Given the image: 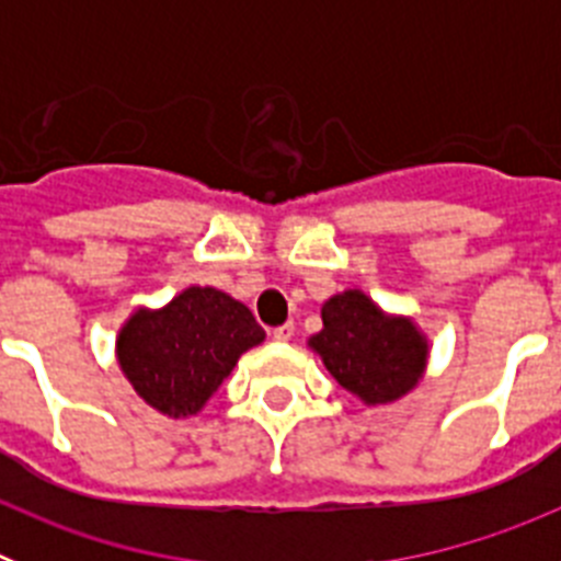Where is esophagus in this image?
Instances as JSON below:
<instances>
[{"label": "esophagus", "mask_w": 561, "mask_h": 561, "mask_svg": "<svg viewBox=\"0 0 561 561\" xmlns=\"http://www.w3.org/2000/svg\"><path fill=\"white\" fill-rule=\"evenodd\" d=\"M272 336H275L277 342H289L291 336H295V325L291 323H284V325H277L275 331H272Z\"/></svg>", "instance_id": "obj_1"}]
</instances>
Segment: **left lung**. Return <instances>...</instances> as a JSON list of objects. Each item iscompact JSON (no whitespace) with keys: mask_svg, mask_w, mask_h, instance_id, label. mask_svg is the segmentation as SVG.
I'll return each instance as SVG.
<instances>
[{"mask_svg":"<svg viewBox=\"0 0 561 561\" xmlns=\"http://www.w3.org/2000/svg\"><path fill=\"white\" fill-rule=\"evenodd\" d=\"M309 345L342 388L365 404L401 399L427 368V340L413 320L385 314L359 289L325 300L323 331Z\"/></svg>","mask_w":561,"mask_h":561,"instance_id":"obj_1","label":"left lung"}]
</instances>
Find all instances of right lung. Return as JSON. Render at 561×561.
Segmentation results:
<instances>
[{"label": "right lung", "instance_id": "1", "mask_svg": "<svg viewBox=\"0 0 561 561\" xmlns=\"http://www.w3.org/2000/svg\"><path fill=\"white\" fill-rule=\"evenodd\" d=\"M252 311L210 286H191L165 309H140L117 336V362L142 401L185 419L196 415L236 368L264 342Z\"/></svg>", "mask_w": 561, "mask_h": 561}]
</instances>
